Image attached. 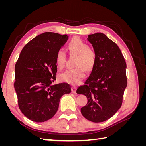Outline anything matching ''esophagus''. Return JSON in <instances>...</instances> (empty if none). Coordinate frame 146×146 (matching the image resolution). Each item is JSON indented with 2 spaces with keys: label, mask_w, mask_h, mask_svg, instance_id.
Returning a JSON list of instances; mask_svg holds the SVG:
<instances>
[{
  "label": "esophagus",
  "mask_w": 146,
  "mask_h": 146,
  "mask_svg": "<svg viewBox=\"0 0 146 146\" xmlns=\"http://www.w3.org/2000/svg\"><path fill=\"white\" fill-rule=\"evenodd\" d=\"M76 91H77V88L76 86H72V93L76 94Z\"/></svg>",
  "instance_id": "1"
}]
</instances>
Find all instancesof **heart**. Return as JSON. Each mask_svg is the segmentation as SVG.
Instances as JSON below:
<instances>
[{
    "label": "heart",
    "instance_id": "1",
    "mask_svg": "<svg viewBox=\"0 0 146 146\" xmlns=\"http://www.w3.org/2000/svg\"><path fill=\"white\" fill-rule=\"evenodd\" d=\"M68 47L70 54L78 55L75 64L77 68L65 70L60 75V78L63 82L72 85H78L85 77L86 70L90 72L94 68L96 54L78 37L73 38L69 42ZM66 60V52L63 48H60L55 56L56 64L58 68H64Z\"/></svg>",
    "mask_w": 146,
    "mask_h": 146
}]
</instances>
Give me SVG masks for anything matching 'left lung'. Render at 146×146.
Masks as SVG:
<instances>
[{"label":"left lung","mask_w":146,"mask_h":146,"mask_svg":"<svg viewBox=\"0 0 146 146\" xmlns=\"http://www.w3.org/2000/svg\"><path fill=\"white\" fill-rule=\"evenodd\" d=\"M96 54L94 68L85 85L79 86L77 94L88 99L81 108L84 117L93 122L108 120L121 108L127 85V65L120 48L102 33L88 35L87 38Z\"/></svg>","instance_id":"obj_1"}]
</instances>
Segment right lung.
Listing matches in <instances>:
<instances>
[{"instance_id":"add662e5","label":"right lung","mask_w":146,"mask_h":146,"mask_svg":"<svg viewBox=\"0 0 146 146\" xmlns=\"http://www.w3.org/2000/svg\"><path fill=\"white\" fill-rule=\"evenodd\" d=\"M68 36L45 32L32 39L22 50L15 65V89L19 108L30 120L43 122L58 109L61 96L71 92L68 83L54 85L57 52Z\"/></svg>"}]
</instances>
